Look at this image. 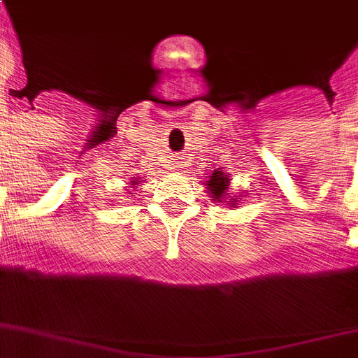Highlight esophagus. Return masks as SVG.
<instances>
[{
    "label": "esophagus",
    "mask_w": 358,
    "mask_h": 358,
    "mask_svg": "<svg viewBox=\"0 0 358 358\" xmlns=\"http://www.w3.org/2000/svg\"><path fill=\"white\" fill-rule=\"evenodd\" d=\"M171 165H172V169H176V171H180V169H182V163H180V157H174V159H172Z\"/></svg>",
    "instance_id": "obj_1"
}]
</instances>
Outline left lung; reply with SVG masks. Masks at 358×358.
Segmentation results:
<instances>
[{
	"label": "left lung",
	"instance_id": "obj_1",
	"mask_svg": "<svg viewBox=\"0 0 358 358\" xmlns=\"http://www.w3.org/2000/svg\"><path fill=\"white\" fill-rule=\"evenodd\" d=\"M206 193H208V197L213 203H220V205H227L229 208H237L241 201V195H233L229 192V176H227L226 171H222V169H214L213 174L210 176H206Z\"/></svg>",
	"mask_w": 358,
	"mask_h": 358
}]
</instances>
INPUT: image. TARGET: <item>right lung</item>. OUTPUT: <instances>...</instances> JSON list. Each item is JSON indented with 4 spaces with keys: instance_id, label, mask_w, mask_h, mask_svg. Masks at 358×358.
Returning <instances> with one entry per match:
<instances>
[{
    "instance_id": "right-lung-1",
    "label": "right lung",
    "mask_w": 358,
    "mask_h": 358,
    "mask_svg": "<svg viewBox=\"0 0 358 358\" xmlns=\"http://www.w3.org/2000/svg\"><path fill=\"white\" fill-rule=\"evenodd\" d=\"M131 178H132V176H131ZM140 184H142V178H140V176H136V178H132V184L129 187H132V189H136V187H138Z\"/></svg>"
}]
</instances>
